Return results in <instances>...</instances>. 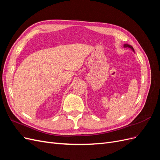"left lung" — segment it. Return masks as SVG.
I'll return each instance as SVG.
<instances>
[{"mask_svg": "<svg viewBox=\"0 0 160 160\" xmlns=\"http://www.w3.org/2000/svg\"><path fill=\"white\" fill-rule=\"evenodd\" d=\"M124 47H128V48H129V49H132V50L134 51V49H133V47H132V46H131V45H129L125 44V45H124Z\"/></svg>", "mask_w": 160, "mask_h": 160, "instance_id": "obj_1", "label": "left lung"}]
</instances>
